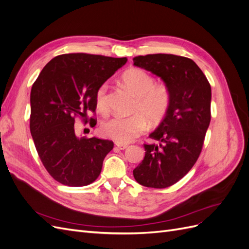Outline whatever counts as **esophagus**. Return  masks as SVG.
I'll list each match as a JSON object with an SVG mask.
<instances>
[{"label": "esophagus", "instance_id": "obj_1", "mask_svg": "<svg viewBox=\"0 0 249 249\" xmlns=\"http://www.w3.org/2000/svg\"><path fill=\"white\" fill-rule=\"evenodd\" d=\"M116 146H117L119 149H123V150L129 147V145H127V144H123V143H116Z\"/></svg>", "mask_w": 249, "mask_h": 249}]
</instances>
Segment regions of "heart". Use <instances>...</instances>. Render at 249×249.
I'll list each match as a JSON object with an SVG mask.
<instances>
[{"mask_svg":"<svg viewBox=\"0 0 249 249\" xmlns=\"http://www.w3.org/2000/svg\"><path fill=\"white\" fill-rule=\"evenodd\" d=\"M123 82L137 95L132 116H114L101 126L104 137L117 143H129L146 130L147 122L158 124L166 114L170 105V91L165 85H155V80L145 71L130 69L124 72ZM108 85L104 83L96 90L95 103L100 111L107 110Z\"/></svg>","mask_w":249,"mask_h":249,"instance_id":"obj_1","label":"heart"}]
</instances>
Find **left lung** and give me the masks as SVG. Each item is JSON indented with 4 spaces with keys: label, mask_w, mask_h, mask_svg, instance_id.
I'll list each match as a JSON object with an SVG mask.
<instances>
[{
    "label": "left lung",
    "mask_w": 249,
    "mask_h": 249,
    "mask_svg": "<svg viewBox=\"0 0 249 249\" xmlns=\"http://www.w3.org/2000/svg\"><path fill=\"white\" fill-rule=\"evenodd\" d=\"M133 61L161 78L170 91L168 111L149 134L156 143L144 144V159L133 170L137 183L161 189L178 182L198 159L211 120V86L189 58L153 54Z\"/></svg>",
    "instance_id": "obj_1"
}]
</instances>
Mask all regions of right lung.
Instances as JSON below:
<instances>
[{"label":"right lung","instance_id":"obj_1","mask_svg":"<svg viewBox=\"0 0 249 249\" xmlns=\"http://www.w3.org/2000/svg\"><path fill=\"white\" fill-rule=\"evenodd\" d=\"M126 58L84 53L55 57L43 67L31 89L30 131L40 160L57 182L82 187L100 176L110 140L76 133L74 116L87 123L96 108V90L125 64ZM90 126L96 124L90 118Z\"/></svg>","mask_w":249,"mask_h":249}]
</instances>
